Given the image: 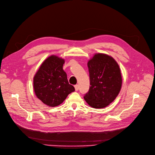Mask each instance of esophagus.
<instances>
[{"label": "esophagus", "mask_w": 155, "mask_h": 155, "mask_svg": "<svg viewBox=\"0 0 155 155\" xmlns=\"http://www.w3.org/2000/svg\"><path fill=\"white\" fill-rule=\"evenodd\" d=\"M74 87H75V90L76 91H78L79 90V85L78 84H76L74 86Z\"/></svg>", "instance_id": "1"}]
</instances>
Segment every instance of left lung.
Segmentation results:
<instances>
[{
  "mask_svg": "<svg viewBox=\"0 0 155 155\" xmlns=\"http://www.w3.org/2000/svg\"><path fill=\"white\" fill-rule=\"evenodd\" d=\"M90 86L84 98L94 108L109 105L119 94L122 76L119 64L107 54H96L87 62Z\"/></svg>",
  "mask_w": 155,
  "mask_h": 155,
  "instance_id": "obj_1",
  "label": "left lung"
}]
</instances>
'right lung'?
Returning <instances> with one entry per match:
<instances>
[{"label": "right lung", "mask_w": 155, "mask_h": 155, "mask_svg": "<svg viewBox=\"0 0 155 155\" xmlns=\"http://www.w3.org/2000/svg\"><path fill=\"white\" fill-rule=\"evenodd\" d=\"M65 61L51 55L43 61L33 78L35 94L44 104L56 107L61 104L69 94L74 91L63 70Z\"/></svg>", "instance_id": "right-lung-1"}]
</instances>
